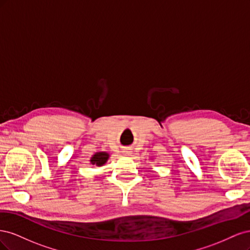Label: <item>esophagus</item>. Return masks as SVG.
Returning a JSON list of instances; mask_svg holds the SVG:
<instances>
[{
	"label": "esophagus",
	"mask_w": 250,
	"mask_h": 250,
	"mask_svg": "<svg viewBox=\"0 0 250 250\" xmlns=\"http://www.w3.org/2000/svg\"><path fill=\"white\" fill-rule=\"evenodd\" d=\"M130 152H131V151H128V150H125V151H124V154H125V155H129V154H130Z\"/></svg>",
	"instance_id": "34e87169"
}]
</instances>
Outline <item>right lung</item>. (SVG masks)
<instances>
[{"instance_id":"right-lung-1","label":"right lung","mask_w":250,"mask_h":250,"mask_svg":"<svg viewBox=\"0 0 250 250\" xmlns=\"http://www.w3.org/2000/svg\"><path fill=\"white\" fill-rule=\"evenodd\" d=\"M108 157H109V154L106 152H97L92 157H90L89 162L92 165L100 167V166H103L105 163L107 162Z\"/></svg>"}]
</instances>
